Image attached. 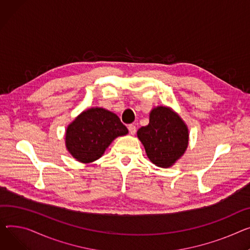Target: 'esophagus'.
I'll return each mask as SVG.
<instances>
[{"label":"esophagus","mask_w":250,"mask_h":250,"mask_svg":"<svg viewBox=\"0 0 250 250\" xmlns=\"http://www.w3.org/2000/svg\"><path fill=\"white\" fill-rule=\"evenodd\" d=\"M127 128H128V130H129V134H130V135H135V134H136L137 127H136L135 125H129L127 126Z\"/></svg>","instance_id":"esophagus-1"}]
</instances>
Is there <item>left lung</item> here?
Returning <instances> with one entry per match:
<instances>
[{
    "mask_svg": "<svg viewBox=\"0 0 250 250\" xmlns=\"http://www.w3.org/2000/svg\"><path fill=\"white\" fill-rule=\"evenodd\" d=\"M147 158L160 168H169L184 155L189 142L186 124L170 107L157 106L149 123L138 130Z\"/></svg>",
    "mask_w": 250,
    "mask_h": 250,
    "instance_id": "1",
    "label": "left lung"
}]
</instances>
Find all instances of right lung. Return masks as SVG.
<instances>
[{
	"instance_id": "right-lung-1",
	"label": "right lung",
	"mask_w": 250,
	"mask_h": 250,
	"mask_svg": "<svg viewBox=\"0 0 250 250\" xmlns=\"http://www.w3.org/2000/svg\"><path fill=\"white\" fill-rule=\"evenodd\" d=\"M127 132L115 113L92 107L81 112L67 126L65 145L74 159L88 164L101 158L114 139Z\"/></svg>"
}]
</instances>
